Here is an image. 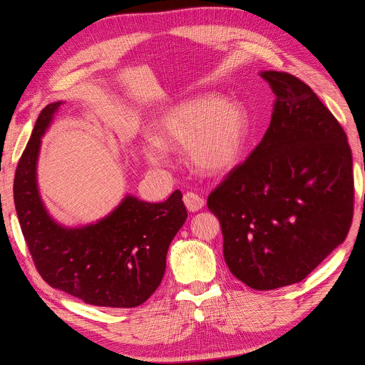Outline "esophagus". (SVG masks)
<instances>
[{
	"instance_id": "obj_1",
	"label": "esophagus",
	"mask_w": 365,
	"mask_h": 365,
	"mask_svg": "<svg viewBox=\"0 0 365 365\" xmlns=\"http://www.w3.org/2000/svg\"><path fill=\"white\" fill-rule=\"evenodd\" d=\"M184 204H185L187 208L190 210V212H197V210H201L204 207L205 201H204V197L200 196L197 193L187 192L184 195Z\"/></svg>"
}]
</instances>
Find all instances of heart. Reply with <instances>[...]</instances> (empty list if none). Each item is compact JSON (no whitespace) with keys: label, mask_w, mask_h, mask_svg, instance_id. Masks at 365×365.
<instances>
[{"label":"heart","mask_w":365,"mask_h":365,"mask_svg":"<svg viewBox=\"0 0 365 365\" xmlns=\"http://www.w3.org/2000/svg\"><path fill=\"white\" fill-rule=\"evenodd\" d=\"M248 138V117L244 108L227 103L217 96L192 98L165 114L149 141L145 155L152 164H163L166 150L184 149L190 165L204 175L233 168Z\"/></svg>","instance_id":"1"}]
</instances>
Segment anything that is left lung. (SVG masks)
I'll return each mask as SVG.
<instances>
[{
    "mask_svg": "<svg viewBox=\"0 0 365 365\" xmlns=\"http://www.w3.org/2000/svg\"><path fill=\"white\" fill-rule=\"evenodd\" d=\"M260 76L277 97L269 128L207 207L231 274L269 291L302 282L344 242L355 184L346 132L312 88L284 71Z\"/></svg>",
    "mask_w": 365,
    "mask_h": 365,
    "instance_id": "8db88e82",
    "label": "left lung"
}]
</instances>
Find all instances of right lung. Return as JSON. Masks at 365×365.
I'll use <instances>...</instances> for the list:
<instances>
[{"instance_id":"1","label":"right lung","mask_w":365,"mask_h":365,"mask_svg":"<svg viewBox=\"0 0 365 365\" xmlns=\"http://www.w3.org/2000/svg\"><path fill=\"white\" fill-rule=\"evenodd\" d=\"M61 102L42 109L18 161L14 200L33 263L50 286L102 307H135L160 286L172 239L187 217L182 193L164 202L126 196L97 224L63 228L47 215L38 193L41 137Z\"/></svg>"}]
</instances>
